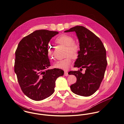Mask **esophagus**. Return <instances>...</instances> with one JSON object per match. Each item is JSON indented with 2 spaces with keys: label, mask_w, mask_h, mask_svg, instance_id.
<instances>
[{
  "label": "esophagus",
  "mask_w": 124,
  "mask_h": 124,
  "mask_svg": "<svg viewBox=\"0 0 124 124\" xmlns=\"http://www.w3.org/2000/svg\"><path fill=\"white\" fill-rule=\"evenodd\" d=\"M64 75H65V76H67L69 75L68 72L67 71H64Z\"/></svg>",
  "instance_id": "1"
}]
</instances>
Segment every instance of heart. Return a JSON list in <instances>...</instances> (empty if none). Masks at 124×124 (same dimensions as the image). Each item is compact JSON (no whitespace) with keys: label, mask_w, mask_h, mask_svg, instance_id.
<instances>
[{"label":"heart","mask_w":124,"mask_h":124,"mask_svg":"<svg viewBox=\"0 0 124 124\" xmlns=\"http://www.w3.org/2000/svg\"><path fill=\"white\" fill-rule=\"evenodd\" d=\"M74 38L67 34H62L57 36L55 39V42L59 45L67 46L66 49V56L67 57L54 64V67L56 68L67 70L70 67L72 58H77L79 55L80 48L78 45L74 42ZM47 53L51 57L53 56V47L48 44L47 46Z\"/></svg>","instance_id":"heart-1"}]
</instances>
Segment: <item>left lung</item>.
<instances>
[{"mask_svg": "<svg viewBox=\"0 0 124 124\" xmlns=\"http://www.w3.org/2000/svg\"><path fill=\"white\" fill-rule=\"evenodd\" d=\"M70 31L76 32L79 43L80 52L74 67L80 71L86 69L84 74L79 70L69 72L77 78L70 89L77 95L89 96L98 90L103 78L107 65L106 50L99 37L85 27L76 26L65 31Z\"/></svg>", "mask_w": 124, "mask_h": 124, "instance_id": "left-lung-1", "label": "left lung"}]
</instances>
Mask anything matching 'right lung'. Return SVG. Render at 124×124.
Segmentation results:
<instances>
[{
    "instance_id": "right-lung-1",
    "label": "right lung",
    "mask_w": 124,
    "mask_h": 124,
    "mask_svg": "<svg viewBox=\"0 0 124 124\" xmlns=\"http://www.w3.org/2000/svg\"><path fill=\"white\" fill-rule=\"evenodd\" d=\"M59 32L36 30L23 38L15 52L14 71L21 90L28 97L41 101L54 92L56 78L64 75L61 69L50 66L47 46Z\"/></svg>"
}]
</instances>
